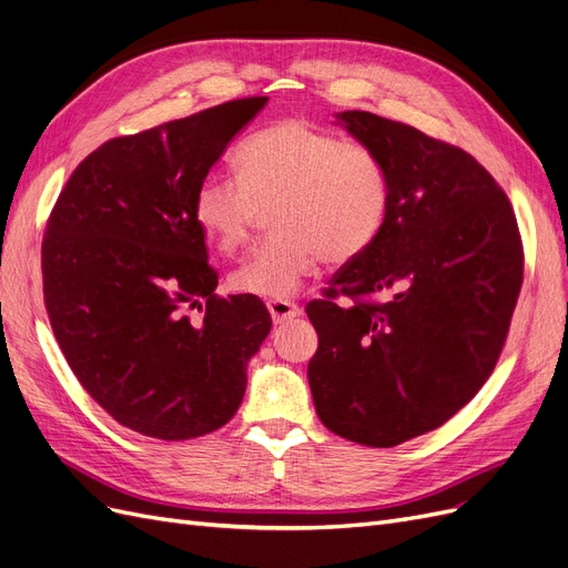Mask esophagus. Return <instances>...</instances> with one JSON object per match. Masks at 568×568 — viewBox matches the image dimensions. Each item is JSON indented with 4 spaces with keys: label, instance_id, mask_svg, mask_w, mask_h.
Here are the masks:
<instances>
[{
    "label": "esophagus",
    "instance_id": "1",
    "mask_svg": "<svg viewBox=\"0 0 568 568\" xmlns=\"http://www.w3.org/2000/svg\"><path fill=\"white\" fill-rule=\"evenodd\" d=\"M268 313H271L273 323L281 325L285 321H292V318L302 316V308L295 302H290V300H271L268 302Z\"/></svg>",
    "mask_w": 568,
    "mask_h": 568
}]
</instances>
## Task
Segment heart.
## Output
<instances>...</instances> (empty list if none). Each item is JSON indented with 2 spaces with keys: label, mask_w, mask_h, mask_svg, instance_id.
<instances>
[{
  "label": "heart",
  "mask_w": 568,
  "mask_h": 568,
  "mask_svg": "<svg viewBox=\"0 0 568 568\" xmlns=\"http://www.w3.org/2000/svg\"><path fill=\"white\" fill-rule=\"evenodd\" d=\"M236 178L207 175L194 220L222 252L245 247L273 210L276 239L234 273L239 292L283 300L318 264H346L374 243L388 213V178L369 146L306 119H283L250 135L234 156Z\"/></svg>",
  "instance_id": "heart-1"
}]
</instances>
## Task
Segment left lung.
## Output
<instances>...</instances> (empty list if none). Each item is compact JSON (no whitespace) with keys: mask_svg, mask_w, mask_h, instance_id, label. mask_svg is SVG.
I'll return each mask as SVG.
<instances>
[{"mask_svg":"<svg viewBox=\"0 0 568 568\" xmlns=\"http://www.w3.org/2000/svg\"><path fill=\"white\" fill-rule=\"evenodd\" d=\"M337 119L384 163L388 213L306 306L318 332L308 386L332 433L395 447L449 422L491 376L524 278L521 236L506 192L460 146L372 112ZM342 294L348 307L333 302Z\"/></svg>","mask_w":568,"mask_h":568,"instance_id":"8db88e82","label":"left lung"}]
</instances>
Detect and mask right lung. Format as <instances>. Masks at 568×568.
Segmentation results:
<instances>
[{
    "mask_svg": "<svg viewBox=\"0 0 568 568\" xmlns=\"http://www.w3.org/2000/svg\"><path fill=\"white\" fill-rule=\"evenodd\" d=\"M266 100H229L108 140L74 168L49 215L41 276L55 342L93 400L146 437L222 428L271 332L255 295H215L194 220L199 182Z\"/></svg>",
    "mask_w": 568,
    "mask_h": 568,
    "instance_id": "right-lung-1",
    "label": "right lung"
}]
</instances>
